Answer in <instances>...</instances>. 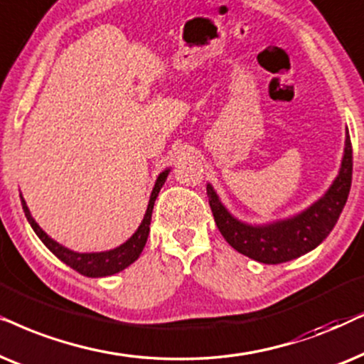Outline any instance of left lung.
<instances>
[{"mask_svg":"<svg viewBox=\"0 0 364 364\" xmlns=\"http://www.w3.org/2000/svg\"><path fill=\"white\" fill-rule=\"evenodd\" d=\"M351 176L353 149L346 128L345 153L338 176L319 200L298 215L264 225H250L226 210L210 183L206 185V193L218 230L232 248L259 263L279 264L296 259L323 243L346 205Z\"/></svg>","mask_w":364,"mask_h":364,"instance_id":"1","label":"left lung"}]
</instances>
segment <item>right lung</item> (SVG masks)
<instances>
[{
	"label": "right lung",
	"mask_w": 364,
	"mask_h": 364,
	"mask_svg": "<svg viewBox=\"0 0 364 364\" xmlns=\"http://www.w3.org/2000/svg\"><path fill=\"white\" fill-rule=\"evenodd\" d=\"M169 171H171V169L166 168L164 171L158 174L156 183H154V186H153L151 196H149L146 213H144L141 225H139L138 230L133 232L132 238L126 240L123 245L116 246V248H113V250L98 251V253H77V251L66 248V246H63L58 243V241L50 238V236H48L46 232L41 230L40 225L35 221V218L31 216V213H30V210H28V205H26V201H24V198L21 195H19V198H21L24 216H26L28 223L31 225L33 231L36 232V236L43 241V245H45L58 259H61L63 263L70 266V268L77 271L80 274L88 276V278H103V276H111V274L119 273V271L128 268L129 264L134 263V261L139 258V255H141L144 245H146L148 235H149V223H151V213H153L154 201H156L158 193L163 188L164 181H166Z\"/></svg>",
	"instance_id": "add662e5"
}]
</instances>
